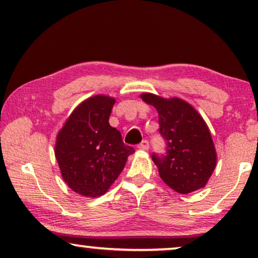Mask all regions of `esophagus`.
<instances>
[{
	"label": "esophagus",
	"instance_id": "obj_1",
	"mask_svg": "<svg viewBox=\"0 0 258 258\" xmlns=\"http://www.w3.org/2000/svg\"><path fill=\"white\" fill-rule=\"evenodd\" d=\"M137 148H139L140 150H148L149 149V142H148L147 140H144L139 144V146H137Z\"/></svg>",
	"mask_w": 258,
	"mask_h": 258
}]
</instances>
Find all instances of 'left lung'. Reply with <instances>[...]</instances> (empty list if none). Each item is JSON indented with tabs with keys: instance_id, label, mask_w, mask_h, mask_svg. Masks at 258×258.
I'll return each instance as SVG.
<instances>
[{
	"instance_id": "8db88e82",
	"label": "left lung",
	"mask_w": 258,
	"mask_h": 258,
	"mask_svg": "<svg viewBox=\"0 0 258 258\" xmlns=\"http://www.w3.org/2000/svg\"><path fill=\"white\" fill-rule=\"evenodd\" d=\"M142 100L158 112L165 153L151 155L162 181L179 194L203 188L216 167V151L201 115L185 101L142 94Z\"/></svg>"
}]
</instances>
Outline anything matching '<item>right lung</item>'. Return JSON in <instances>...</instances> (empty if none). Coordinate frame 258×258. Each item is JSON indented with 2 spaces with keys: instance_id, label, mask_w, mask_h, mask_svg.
<instances>
[{
  "instance_id": "right-lung-1",
  "label": "right lung",
  "mask_w": 258,
  "mask_h": 258,
  "mask_svg": "<svg viewBox=\"0 0 258 258\" xmlns=\"http://www.w3.org/2000/svg\"><path fill=\"white\" fill-rule=\"evenodd\" d=\"M115 100L96 95L72 112L55 146L62 177L70 189L87 197L105 194L121 174L133 147L109 124Z\"/></svg>"
}]
</instances>
